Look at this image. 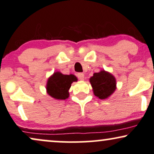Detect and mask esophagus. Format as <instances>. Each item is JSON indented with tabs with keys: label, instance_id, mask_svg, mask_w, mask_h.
<instances>
[{
	"label": "esophagus",
	"instance_id": "1",
	"mask_svg": "<svg viewBox=\"0 0 154 154\" xmlns=\"http://www.w3.org/2000/svg\"><path fill=\"white\" fill-rule=\"evenodd\" d=\"M77 77H78V79H79V80L83 81V79H84V74H83V73H77Z\"/></svg>",
	"mask_w": 154,
	"mask_h": 154
}]
</instances>
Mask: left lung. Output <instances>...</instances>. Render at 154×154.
I'll list each match as a JSON object with an SVG mask.
<instances>
[{
    "label": "left lung",
    "instance_id": "8db88e82",
    "mask_svg": "<svg viewBox=\"0 0 154 154\" xmlns=\"http://www.w3.org/2000/svg\"><path fill=\"white\" fill-rule=\"evenodd\" d=\"M94 95L100 98L105 99L116 90V79L111 73L101 71L95 73L90 79Z\"/></svg>",
    "mask_w": 154,
    "mask_h": 154
}]
</instances>
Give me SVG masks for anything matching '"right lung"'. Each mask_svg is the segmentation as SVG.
Listing matches in <instances>:
<instances>
[{
    "instance_id": "add662e5",
    "label": "right lung",
    "mask_w": 154,
    "mask_h": 154,
    "mask_svg": "<svg viewBox=\"0 0 154 154\" xmlns=\"http://www.w3.org/2000/svg\"><path fill=\"white\" fill-rule=\"evenodd\" d=\"M73 81H77V78L74 75H63L60 72H56L48 79L47 92L56 99L65 100L68 98V90Z\"/></svg>"
}]
</instances>
